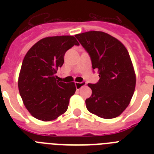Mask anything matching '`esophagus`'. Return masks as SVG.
Instances as JSON below:
<instances>
[{
    "instance_id": "esophagus-1",
    "label": "esophagus",
    "mask_w": 154,
    "mask_h": 154,
    "mask_svg": "<svg viewBox=\"0 0 154 154\" xmlns=\"http://www.w3.org/2000/svg\"><path fill=\"white\" fill-rule=\"evenodd\" d=\"M75 85L76 89H81L82 86H84V85H86V82L83 81V82H75Z\"/></svg>"
}]
</instances>
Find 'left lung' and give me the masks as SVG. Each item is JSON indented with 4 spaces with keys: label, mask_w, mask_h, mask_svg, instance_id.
<instances>
[{
    "label": "left lung",
    "mask_w": 154,
    "mask_h": 154,
    "mask_svg": "<svg viewBox=\"0 0 154 154\" xmlns=\"http://www.w3.org/2000/svg\"><path fill=\"white\" fill-rule=\"evenodd\" d=\"M89 54L99 80L88 84L92 91L86 99L89 112L103 119L117 117L126 109L135 90L136 75L129 52L119 40L103 31L75 35Z\"/></svg>",
    "instance_id": "8db88e82"
}]
</instances>
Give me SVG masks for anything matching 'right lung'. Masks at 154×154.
<instances>
[{
  "instance_id": "1",
  "label": "right lung",
  "mask_w": 154,
  "mask_h": 154,
  "mask_svg": "<svg viewBox=\"0 0 154 154\" xmlns=\"http://www.w3.org/2000/svg\"><path fill=\"white\" fill-rule=\"evenodd\" d=\"M79 45L75 37H48L35 43L24 56L18 78V89L24 106L42 121L56 119L66 112L75 92L74 82L57 80L65 52Z\"/></svg>"
}]
</instances>
